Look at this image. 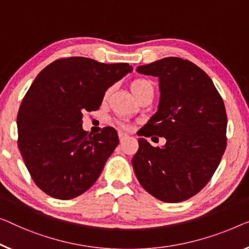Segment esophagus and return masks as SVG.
<instances>
[{"label":"esophagus","instance_id":"1","mask_svg":"<svg viewBox=\"0 0 249 249\" xmlns=\"http://www.w3.org/2000/svg\"><path fill=\"white\" fill-rule=\"evenodd\" d=\"M118 137H120V142H124V141L128 137V135L125 134L123 132H118Z\"/></svg>","mask_w":249,"mask_h":249}]
</instances>
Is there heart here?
I'll list each match as a JSON object with an SVG mask.
<instances>
[{"instance_id":"obj_1","label":"heart","mask_w":249,"mask_h":249,"mask_svg":"<svg viewBox=\"0 0 249 249\" xmlns=\"http://www.w3.org/2000/svg\"><path fill=\"white\" fill-rule=\"evenodd\" d=\"M129 89H131L134 97L137 98L145 91H153V85H152L150 80L143 79V78H136V79L131 81V84H129ZM107 94H108V92H107Z\"/></svg>"}]
</instances>
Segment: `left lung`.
Returning <instances> with one entry per match:
<instances>
[{
  "label": "left lung",
  "mask_w": 249,
  "mask_h": 249,
  "mask_svg": "<svg viewBox=\"0 0 249 249\" xmlns=\"http://www.w3.org/2000/svg\"><path fill=\"white\" fill-rule=\"evenodd\" d=\"M136 71L159 78L158 112L142 135L164 137L162 147L139 139L132 159L141 185L164 202L191 198L209 182L226 150L227 115L210 77L194 62L177 57L139 66Z\"/></svg>",
  "instance_id": "8db88e82"
}]
</instances>
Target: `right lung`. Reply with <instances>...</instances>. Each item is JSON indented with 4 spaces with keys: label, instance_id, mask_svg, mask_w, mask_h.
Here are the masks:
<instances>
[{
    "label": "right lung",
    "instance_id": "add662e5",
    "mask_svg": "<svg viewBox=\"0 0 249 249\" xmlns=\"http://www.w3.org/2000/svg\"><path fill=\"white\" fill-rule=\"evenodd\" d=\"M133 71L128 64L59 59L33 80L18 113V148L33 181L53 198L69 200L96 182L118 145L116 129L91 135L83 113L102 105L105 91Z\"/></svg>",
    "mask_w": 249,
    "mask_h": 249
}]
</instances>
